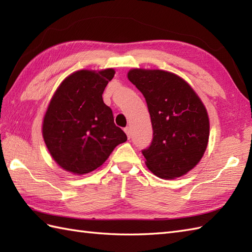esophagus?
<instances>
[{"mask_svg": "<svg viewBox=\"0 0 252 252\" xmlns=\"http://www.w3.org/2000/svg\"><path fill=\"white\" fill-rule=\"evenodd\" d=\"M125 132H126V136H127V138H131V129H130L129 126L126 127Z\"/></svg>", "mask_w": 252, "mask_h": 252, "instance_id": "1", "label": "esophagus"}]
</instances>
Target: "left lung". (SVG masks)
Wrapping results in <instances>:
<instances>
[{"instance_id":"8db88e82","label":"left lung","mask_w":252,"mask_h":252,"mask_svg":"<svg viewBox=\"0 0 252 252\" xmlns=\"http://www.w3.org/2000/svg\"><path fill=\"white\" fill-rule=\"evenodd\" d=\"M127 79L144 95L151 115L153 142L142 151L146 167L160 179L185 175L208 146L210 125L205 105L184 79L170 71L134 68Z\"/></svg>"}]
</instances>
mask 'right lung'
Listing matches in <instances>:
<instances>
[{"label":"right lung","instance_id":"1","mask_svg":"<svg viewBox=\"0 0 252 252\" xmlns=\"http://www.w3.org/2000/svg\"><path fill=\"white\" fill-rule=\"evenodd\" d=\"M116 71H74L52 96L42 123V135L62 169L82 175L99 168L126 135L114 122L103 93Z\"/></svg>","mask_w":252,"mask_h":252}]
</instances>
